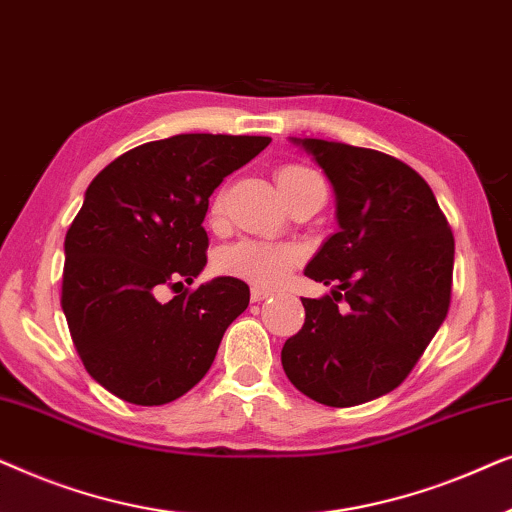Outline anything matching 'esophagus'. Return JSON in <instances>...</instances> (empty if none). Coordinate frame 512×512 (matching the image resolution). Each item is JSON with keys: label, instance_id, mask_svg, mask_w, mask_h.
I'll use <instances>...</instances> for the list:
<instances>
[{"label": "esophagus", "instance_id": "esophagus-1", "mask_svg": "<svg viewBox=\"0 0 512 512\" xmlns=\"http://www.w3.org/2000/svg\"><path fill=\"white\" fill-rule=\"evenodd\" d=\"M272 291L270 289H261V286H251V303H261V300L270 298Z\"/></svg>", "mask_w": 512, "mask_h": 512}]
</instances>
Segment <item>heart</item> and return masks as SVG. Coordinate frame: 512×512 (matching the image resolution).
Segmentation results:
<instances>
[{
  "instance_id": "b5f03b06",
  "label": "heart",
  "mask_w": 512,
  "mask_h": 512,
  "mask_svg": "<svg viewBox=\"0 0 512 512\" xmlns=\"http://www.w3.org/2000/svg\"><path fill=\"white\" fill-rule=\"evenodd\" d=\"M319 177L310 167L286 163L279 165L275 170V184L284 200L289 202L293 195H298L310 181H317ZM209 223L219 226L223 219V195L216 193L207 209ZM303 261V251L293 244H272V242H256V240H242L226 247L216 258L221 272L230 277L247 279L251 284L258 286H277L282 284L291 270Z\"/></svg>"
}]
</instances>
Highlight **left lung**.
<instances>
[{
	"label": "left lung",
	"instance_id": "left-lung-1",
	"mask_svg": "<svg viewBox=\"0 0 512 512\" xmlns=\"http://www.w3.org/2000/svg\"><path fill=\"white\" fill-rule=\"evenodd\" d=\"M333 184L340 230L305 268L331 296L300 298L305 324L284 342L293 387L331 408L389 394L447 317L454 235L429 184L375 149L303 139Z\"/></svg>",
	"mask_w": 512,
	"mask_h": 512
}]
</instances>
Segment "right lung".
<instances>
[{
  "instance_id": "add662e5",
  "label": "right lung",
  "mask_w": 512,
  "mask_h": 512,
  "mask_svg": "<svg viewBox=\"0 0 512 512\" xmlns=\"http://www.w3.org/2000/svg\"><path fill=\"white\" fill-rule=\"evenodd\" d=\"M270 137L177 135L135 146L90 181L65 237L62 312L83 366L111 394L163 405L212 368L249 286L219 277L186 289L207 263L202 228L223 177ZM167 285L178 293L163 304Z\"/></svg>"
}]
</instances>
